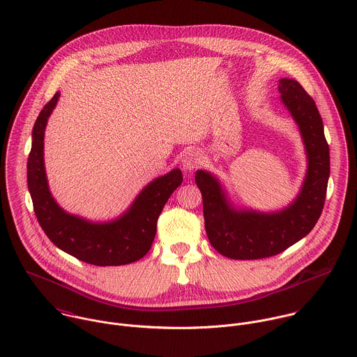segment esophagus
<instances>
[{"mask_svg":"<svg viewBox=\"0 0 357 357\" xmlns=\"http://www.w3.org/2000/svg\"><path fill=\"white\" fill-rule=\"evenodd\" d=\"M182 168L185 171H193L195 168H197L202 162V154L196 150H189L182 155Z\"/></svg>","mask_w":357,"mask_h":357,"instance_id":"esophagus-1","label":"esophagus"}]
</instances>
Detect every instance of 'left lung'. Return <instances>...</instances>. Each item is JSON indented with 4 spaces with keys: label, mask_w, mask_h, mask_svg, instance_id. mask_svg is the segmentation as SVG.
Listing matches in <instances>:
<instances>
[{
    "label": "left lung",
    "mask_w": 357,
    "mask_h": 357,
    "mask_svg": "<svg viewBox=\"0 0 357 357\" xmlns=\"http://www.w3.org/2000/svg\"><path fill=\"white\" fill-rule=\"evenodd\" d=\"M281 102L298 125L306 154V174L296 197L284 208L261 211L232 202L224 182L197 169L203 196L204 227L213 248L234 260H256L280 255L303 239L319 221L330 178V149L314 100L295 79H280Z\"/></svg>",
    "instance_id": "left-lung-1"
}]
</instances>
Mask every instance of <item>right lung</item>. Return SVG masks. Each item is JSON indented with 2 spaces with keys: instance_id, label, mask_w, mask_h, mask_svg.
I'll list each match as a JSON object with an SVG mask.
<instances>
[{
  "instance_id": "right-lung-1",
  "label": "right lung",
  "mask_w": 357,
  "mask_h": 357,
  "mask_svg": "<svg viewBox=\"0 0 357 357\" xmlns=\"http://www.w3.org/2000/svg\"><path fill=\"white\" fill-rule=\"evenodd\" d=\"M59 91L44 105L31 132L27 158V188L40 227L62 252L93 266H123L140 260L150 250L157 220L172 192L181 186L179 168L153 179L118 217L93 221L63 210L50 190L44 165V133Z\"/></svg>"
}]
</instances>
